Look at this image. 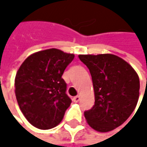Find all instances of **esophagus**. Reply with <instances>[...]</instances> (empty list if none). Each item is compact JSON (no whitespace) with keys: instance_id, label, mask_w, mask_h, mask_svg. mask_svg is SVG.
I'll use <instances>...</instances> for the list:
<instances>
[{"instance_id":"esophagus-1","label":"esophagus","mask_w":147,"mask_h":147,"mask_svg":"<svg viewBox=\"0 0 147 147\" xmlns=\"http://www.w3.org/2000/svg\"><path fill=\"white\" fill-rule=\"evenodd\" d=\"M80 100V96L79 95H76V96H75L73 98V101L74 102H78Z\"/></svg>"}]
</instances>
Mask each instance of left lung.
I'll return each instance as SVG.
<instances>
[{
  "label": "left lung",
  "mask_w": 147,
  "mask_h": 147,
  "mask_svg": "<svg viewBox=\"0 0 147 147\" xmlns=\"http://www.w3.org/2000/svg\"><path fill=\"white\" fill-rule=\"evenodd\" d=\"M78 57L90 71L94 90V105L84 111L88 125L99 132L119 127L129 117L138 102V75L129 64L113 54Z\"/></svg>",
  "instance_id": "1"
}]
</instances>
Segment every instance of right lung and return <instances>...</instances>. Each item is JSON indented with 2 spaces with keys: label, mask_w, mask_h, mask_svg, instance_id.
I'll return each instance as SVG.
<instances>
[{
  "label": "right lung",
  "mask_w": 147,
  "mask_h": 147,
  "mask_svg": "<svg viewBox=\"0 0 147 147\" xmlns=\"http://www.w3.org/2000/svg\"><path fill=\"white\" fill-rule=\"evenodd\" d=\"M75 55L56 48L37 52L21 65L15 77V94L24 116L36 128L49 129L63 119L71 100L62 78Z\"/></svg>",
  "instance_id": "1"
}]
</instances>
